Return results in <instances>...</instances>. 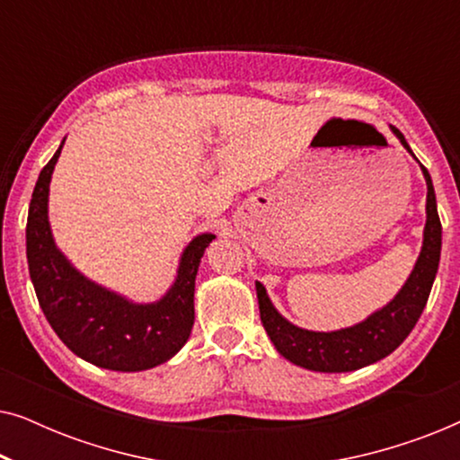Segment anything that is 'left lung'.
<instances>
[{"label":"left lung","instance_id":"left-lung-1","mask_svg":"<svg viewBox=\"0 0 460 460\" xmlns=\"http://www.w3.org/2000/svg\"><path fill=\"white\" fill-rule=\"evenodd\" d=\"M392 129L408 153L412 155L402 131L395 128ZM420 169H423L427 181V224L423 232V249H420L412 274L408 276L402 291L364 323L332 332L299 329L276 312L266 288L261 282H255L263 329L272 339L279 354L285 356L288 362L307 370H318V373H348V370L368 367V364L389 356L411 335L425 310L427 299H429L439 266V251H442V224H439L431 175L423 165Z\"/></svg>","mask_w":460,"mask_h":460}]
</instances>
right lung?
Here are the masks:
<instances>
[{
  "mask_svg": "<svg viewBox=\"0 0 460 460\" xmlns=\"http://www.w3.org/2000/svg\"><path fill=\"white\" fill-rule=\"evenodd\" d=\"M65 144V142H62ZM60 148L41 169L27 217V261L49 326L73 354L96 367L136 373L167 362L190 337L194 279L213 234H200L181 253L178 279L156 304H131L79 274L56 249L48 222L49 180Z\"/></svg>",
  "mask_w": 460,
  "mask_h": 460,
  "instance_id": "right-lung-1",
  "label": "right lung"
}]
</instances>
